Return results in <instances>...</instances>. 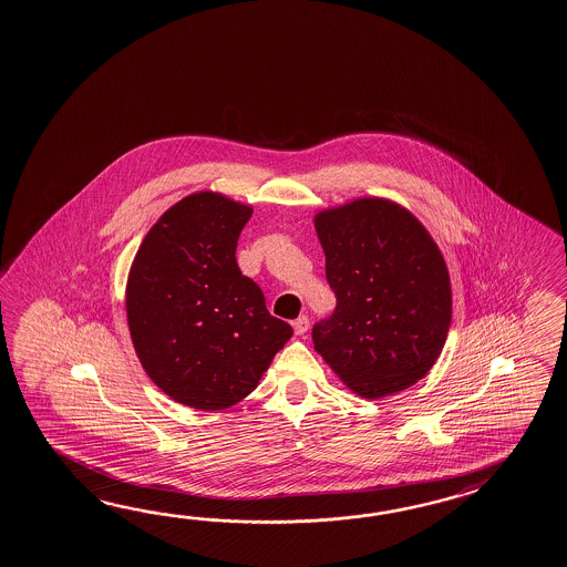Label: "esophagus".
I'll use <instances>...</instances> for the list:
<instances>
[{"label": "esophagus", "instance_id": "34e87169", "mask_svg": "<svg viewBox=\"0 0 567 567\" xmlns=\"http://www.w3.org/2000/svg\"><path fill=\"white\" fill-rule=\"evenodd\" d=\"M308 327H310V320H308V317H300L293 320V330H296V334H300V337L308 332Z\"/></svg>", "mask_w": 567, "mask_h": 567}]
</instances>
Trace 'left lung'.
Instances as JSON below:
<instances>
[{
	"instance_id": "1",
	"label": "left lung",
	"mask_w": 567,
	"mask_h": 567,
	"mask_svg": "<svg viewBox=\"0 0 567 567\" xmlns=\"http://www.w3.org/2000/svg\"><path fill=\"white\" fill-rule=\"evenodd\" d=\"M337 308L315 349L355 394L375 400L422 380L443 351L451 284L441 250L400 204L353 199L315 216Z\"/></svg>"
}]
</instances>
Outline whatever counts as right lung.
Returning a JSON list of instances; mask_svg holds the SVG:
<instances>
[{"mask_svg": "<svg viewBox=\"0 0 567 567\" xmlns=\"http://www.w3.org/2000/svg\"><path fill=\"white\" fill-rule=\"evenodd\" d=\"M250 214L223 194H192L158 218L132 261L126 317L134 351L146 375L192 409L240 402L293 334L238 269V235Z\"/></svg>", "mask_w": 567, "mask_h": 567, "instance_id": "right-lung-1", "label": "right lung"}]
</instances>
